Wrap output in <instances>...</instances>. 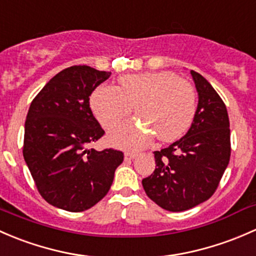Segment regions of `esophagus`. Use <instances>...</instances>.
Wrapping results in <instances>:
<instances>
[{
    "label": "esophagus",
    "instance_id": "1",
    "mask_svg": "<svg viewBox=\"0 0 256 256\" xmlns=\"http://www.w3.org/2000/svg\"><path fill=\"white\" fill-rule=\"evenodd\" d=\"M138 156V154H136V152H127L124 154V159L126 160H133V159H136V158Z\"/></svg>",
    "mask_w": 256,
    "mask_h": 256
}]
</instances>
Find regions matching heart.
I'll use <instances>...</instances> for the list:
<instances>
[{
  "label": "heart",
  "instance_id": "heart-1",
  "mask_svg": "<svg viewBox=\"0 0 256 256\" xmlns=\"http://www.w3.org/2000/svg\"><path fill=\"white\" fill-rule=\"evenodd\" d=\"M133 106L160 142H174L186 133L194 120L196 94L188 81L159 71L128 74L120 78V88L102 85L91 96V108L107 129L124 120ZM151 131L139 122H127L114 129L108 140L123 149H142L154 138Z\"/></svg>",
  "mask_w": 256,
  "mask_h": 256
}]
</instances>
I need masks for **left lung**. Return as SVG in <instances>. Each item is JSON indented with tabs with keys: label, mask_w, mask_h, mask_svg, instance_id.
<instances>
[{
	"label": "left lung",
	"mask_w": 256,
	"mask_h": 256,
	"mask_svg": "<svg viewBox=\"0 0 256 256\" xmlns=\"http://www.w3.org/2000/svg\"><path fill=\"white\" fill-rule=\"evenodd\" d=\"M191 76L198 94L194 120L185 136L154 152L155 168L143 178L146 194L170 212L207 201L218 187L230 158V130L224 102L196 71Z\"/></svg>",
	"instance_id": "left-lung-1"
}]
</instances>
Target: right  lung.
Here are the masks:
<instances>
[{"mask_svg":"<svg viewBox=\"0 0 256 256\" xmlns=\"http://www.w3.org/2000/svg\"><path fill=\"white\" fill-rule=\"evenodd\" d=\"M110 76L86 65L60 71L32 101L24 156L39 194L52 206L82 212L110 191L123 152L88 144L104 134L90 108L94 90Z\"/></svg>","mask_w":256,"mask_h":256,"instance_id":"1","label":"right lung"}]
</instances>
